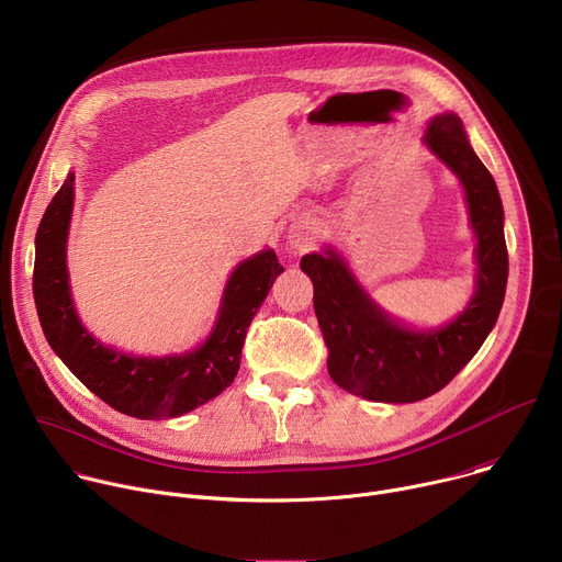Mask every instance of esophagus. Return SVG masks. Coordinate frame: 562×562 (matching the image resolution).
I'll list each match as a JSON object with an SVG mask.
<instances>
[{
	"instance_id": "esophagus-1",
	"label": "esophagus",
	"mask_w": 562,
	"mask_h": 562,
	"mask_svg": "<svg viewBox=\"0 0 562 562\" xmlns=\"http://www.w3.org/2000/svg\"><path fill=\"white\" fill-rule=\"evenodd\" d=\"M313 239V228L308 224H295L291 231H289V245L293 249H304L311 245Z\"/></svg>"
}]
</instances>
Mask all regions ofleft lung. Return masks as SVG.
<instances>
[{
    "mask_svg": "<svg viewBox=\"0 0 562 562\" xmlns=\"http://www.w3.org/2000/svg\"><path fill=\"white\" fill-rule=\"evenodd\" d=\"M425 144L458 176L477 237L475 293L453 323L431 331L407 329L373 304L334 249L300 260L313 282V308L329 349V375L345 391L375 403H418L449 384L494 329L507 289L501 193L473 153L460 117L436 115Z\"/></svg>",
    "mask_w": 562,
    "mask_h": 562,
    "instance_id": "left-lung-1",
    "label": "left lung"
}]
</instances>
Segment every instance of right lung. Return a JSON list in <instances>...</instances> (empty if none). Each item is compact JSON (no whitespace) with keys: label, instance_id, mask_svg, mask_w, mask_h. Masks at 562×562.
Returning <instances> with one entry per match:
<instances>
[{"label":"right lung","instance_id":"add662e5","mask_svg":"<svg viewBox=\"0 0 562 562\" xmlns=\"http://www.w3.org/2000/svg\"><path fill=\"white\" fill-rule=\"evenodd\" d=\"M68 173L35 235L33 295L50 349L106 405L120 414L155 420L178 418L220 395L237 375L254 315L284 271L271 249L239 265L224 289L217 323L202 347L184 356L133 358L95 340L79 323L66 271V237L72 213Z\"/></svg>","mask_w":562,"mask_h":562}]
</instances>
